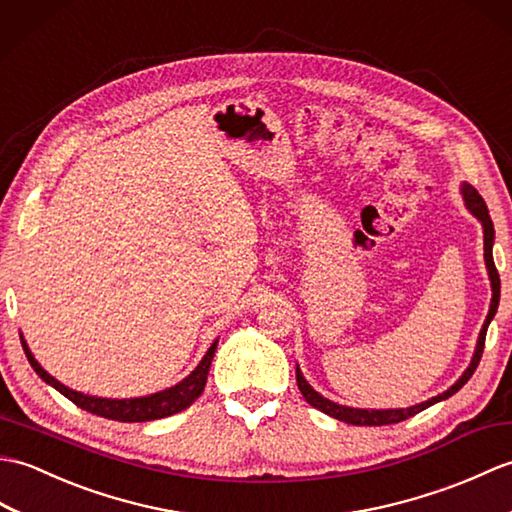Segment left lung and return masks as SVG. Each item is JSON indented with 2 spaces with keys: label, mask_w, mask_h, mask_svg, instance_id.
Here are the masks:
<instances>
[{
  "label": "left lung",
  "mask_w": 512,
  "mask_h": 512,
  "mask_svg": "<svg viewBox=\"0 0 512 512\" xmlns=\"http://www.w3.org/2000/svg\"><path fill=\"white\" fill-rule=\"evenodd\" d=\"M460 195L464 199V206H467V210L473 214L475 219H478L482 223V230H484V263H486V271H488V280H491V291H493V298H491V306H488V315L486 320L482 324V331L478 335V344H475V350H473V357H471V363L469 368L462 372V377L451 385V388H447L442 394L438 396H431L429 401H423L418 405H412V407H394V410H363V407H348V405H339L331 399H326V396H322L320 392L313 390V385L304 379V374L300 370V366H295V381H298V388L304 396V401L313 405L315 410H320L324 414H328L331 418H337L342 420V423H348V425H368V427H377V425H392V423H401V420L410 418L418 412L427 410L429 405L434 403H440L449 399V396L456 394L464 383H467L471 377L475 368H478L480 363V357H482V350H484V339H486V328L488 324H491V320L497 313V306H499V274L495 269V263H493V243H495V230H493V221L491 217H488V208L484 199L478 195V190H475L473 186L469 184H462L460 186Z\"/></svg>",
  "instance_id": "1"
}]
</instances>
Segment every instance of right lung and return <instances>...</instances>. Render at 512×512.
Instances as JSON below:
<instances>
[{
    "label": "right lung",
    "instance_id": "1",
    "mask_svg": "<svg viewBox=\"0 0 512 512\" xmlns=\"http://www.w3.org/2000/svg\"><path fill=\"white\" fill-rule=\"evenodd\" d=\"M19 337H21V346H24L30 366L45 383L52 385L54 390H59L65 399L76 403L81 410L92 412L102 418H109V420H120V423H146V420L173 416L181 410H186V407H190L199 399L203 388H206L210 363L214 357V350H217V344H219V339H214L206 355H203V359L197 363V368L192 370L186 379H181L179 383L170 385V388H166V390H160L155 394H146V396H135V399H105V396H92V394L76 392L72 388H67V385H63L59 379H54L52 374L48 370H43L41 363L34 359L24 335L19 333Z\"/></svg>",
    "mask_w": 512,
    "mask_h": 512
}]
</instances>
